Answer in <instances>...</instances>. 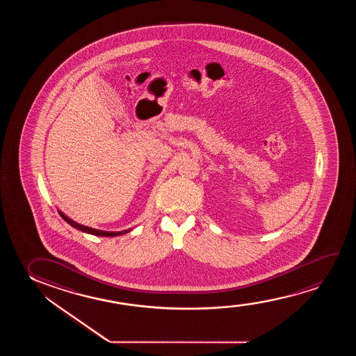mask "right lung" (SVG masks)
I'll use <instances>...</instances> for the list:
<instances>
[{
  "label": "right lung",
  "mask_w": 356,
  "mask_h": 356,
  "mask_svg": "<svg viewBox=\"0 0 356 356\" xmlns=\"http://www.w3.org/2000/svg\"><path fill=\"white\" fill-rule=\"evenodd\" d=\"M59 215L63 218L64 221H67L70 226H73L74 229H80L83 232L86 234H93V236H101V237H115V236H120V234H125L127 232H130V229H125V231H120V232H108V231H102V229H92V227H88V226H83V225L78 224L72 219H69L67 215H64L62 211H59Z\"/></svg>",
  "instance_id": "right-lung-1"
}]
</instances>
